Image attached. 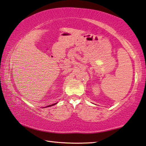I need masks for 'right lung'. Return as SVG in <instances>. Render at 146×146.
I'll list each match as a JSON object with an SVG mask.
<instances>
[{
	"mask_svg": "<svg viewBox=\"0 0 146 146\" xmlns=\"http://www.w3.org/2000/svg\"><path fill=\"white\" fill-rule=\"evenodd\" d=\"M55 104H52V105H50V106H46V107H50V106H54V105H55Z\"/></svg>",
	"mask_w": 146,
	"mask_h": 146,
	"instance_id": "right-lung-1",
	"label": "right lung"
}]
</instances>
